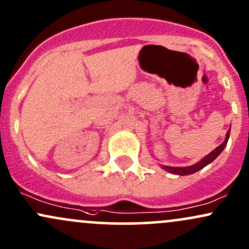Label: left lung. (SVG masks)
<instances>
[{
	"label": "left lung",
	"mask_w": 249,
	"mask_h": 249,
	"mask_svg": "<svg viewBox=\"0 0 249 249\" xmlns=\"http://www.w3.org/2000/svg\"><path fill=\"white\" fill-rule=\"evenodd\" d=\"M229 133H231V129H229L228 132H227L225 142H223V143L221 144V145H218L216 149L213 150V151L210 152L209 155H207L206 157L202 158L200 162H197V163H196V164L190 165V166H163V169H164V170H166V171H169V173H171V174L179 175V176L191 175V174L196 173V171L201 170V169H203L206 165L210 164V163H212L213 160H214L215 158H216L217 156L223 151V149H225L226 145H227V142H228Z\"/></svg>",
	"instance_id": "8db88e82"
}]
</instances>
